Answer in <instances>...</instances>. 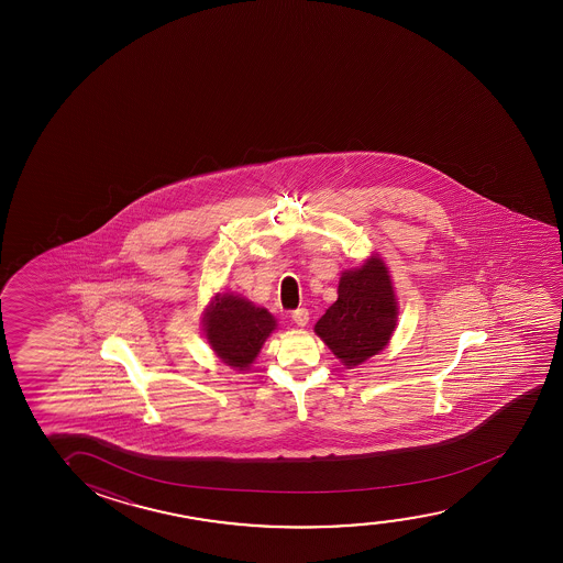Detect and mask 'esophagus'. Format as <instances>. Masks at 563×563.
I'll return each instance as SVG.
<instances>
[{
    "label": "esophagus",
    "instance_id": "obj_1",
    "mask_svg": "<svg viewBox=\"0 0 563 563\" xmlns=\"http://www.w3.org/2000/svg\"><path fill=\"white\" fill-rule=\"evenodd\" d=\"M292 321L298 327H306L309 323V311L306 308L294 309Z\"/></svg>",
    "mask_w": 563,
    "mask_h": 563
}]
</instances>
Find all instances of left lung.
Listing matches in <instances>:
<instances>
[{"label":"left lung","mask_w":563,"mask_h":563,"mask_svg":"<svg viewBox=\"0 0 563 563\" xmlns=\"http://www.w3.org/2000/svg\"><path fill=\"white\" fill-rule=\"evenodd\" d=\"M398 321V301L385 262L371 255L340 275L339 300L317 321L316 332L352 369L388 344Z\"/></svg>","instance_id":"left-lung-1"}]
</instances>
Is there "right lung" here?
Returning <instances> with one entry per match:
<instances>
[{"label":"right lung","instance_id":"1","mask_svg":"<svg viewBox=\"0 0 563 563\" xmlns=\"http://www.w3.org/2000/svg\"><path fill=\"white\" fill-rule=\"evenodd\" d=\"M275 329L277 321L267 309L234 294H217L203 311L209 346L232 369L246 371Z\"/></svg>","mask_w":563,"mask_h":563}]
</instances>
